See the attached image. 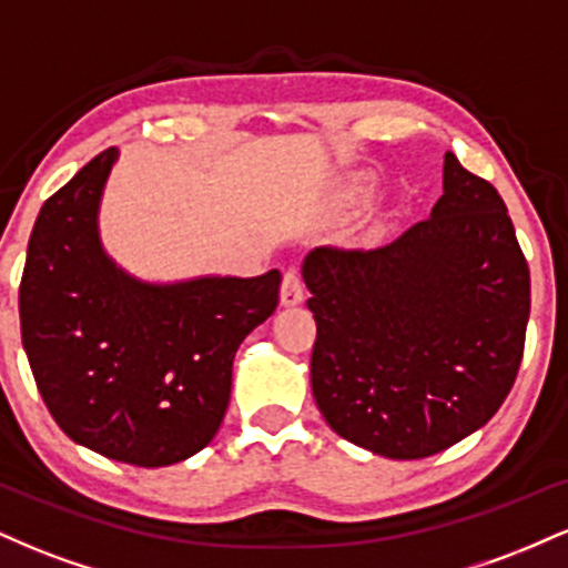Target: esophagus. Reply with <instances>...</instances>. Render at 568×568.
<instances>
[{"mask_svg":"<svg viewBox=\"0 0 568 568\" xmlns=\"http://www.w3.org/2000/svg\"><path fill=\"white\" fill-rule=\"evenodd\" d=\"M302 298H304L302 275H298V270H285L283 285H280V302H283V306H296L302 304Z\"/></svg>","mask_w":568,"mask_h":568,"instance_id":"1","label":"esophagus"}]
</instances>
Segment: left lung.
Wrapping results in <instances>:
<instances>
[{"instance_id":"8db88e82","label":"left lung","mask_w":568,"mask_h":568,"mask_svg":"<svg viewBox=\"0 0 568 568\" xmlns=\"http://www.w3.org/2000/svg\"><path fill=\"white\" fill-rule=\"evenodd\" d=\"M317 323L312 395L331 429L389 459H425L510 395L531 310L529 264L499 192L443 162V197L379 247L306 256Z\"/></svg>"}]
</instances>
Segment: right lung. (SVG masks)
Masks as SVG:
<instances>
[{
    "instance_id": "add662e5",
    "label": "right lung",
    "mask_w": 568,
    "mask_h": 568,
    "mask_svg": "<svg viewBox=\"0 0 568 568\" xmlns=\"http://www.w3.org/2000/svg\"><path fill=\"white\" fill-rule=\"evenodd\" d=\"M106 149L42 205L18 291L37 389L80 446L165 467L219 433L243 338L280 302V272L152 285L125 275L98 240Z\"/></svg>"
}]
</instances>
